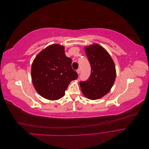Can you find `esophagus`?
<instances>
[{"label":"esophagus","instance_id":"obj_1","mask_svg":"<svg viewBox=\"0 0 149 149\" xmlns=\"http://www.w3.org/2000/svg\"><path fill=\"white\" fill-rule=\"evenodd\" d=\"M80 71H80V69H79V68H78L77 70H76V72H77V73H78V74L80 73Z\"/></svg>","mask_w":149,"mask_h":149}]
</instances>
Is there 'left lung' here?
Returning a JSON list of instances; mask_svg holds the SVG:
<instances>
[{"label": "left lung", "instance_id": "8db88e82", "mask_svg": "<svg viewBox=\"0 0 149 149\" xmlns=\"http://www.w3.org/2000/svg\"><path fill=\"white\" fill-rule=\"evenodd\" d=\"M91 68L89 78L80 81L81 89L89 100H98L110 91L115 81L116 71L114 63L106 49L94 43L84 48Z\"/></svg>", "mask_w": 149, "mask_h": 149}]
</instances>
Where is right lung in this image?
<instances>
[{
    "label": "right lung",
    "instance_id": "obj_1",
    "mask_svg": "<svg viewBox=\"0 0 149 149\" xmlns=\"http://www.w3.org/2000/svg\"><path fill=\"white\" fill-rule=\"evenodd\" d=\"M72 60L65 55V47L51 45L40 52L31 65V79L43 97L57 100L63 97L72 80L78 75L71 67Z\"/></svg>",
    "mask_w": 149,
    "mask_h": 149
}]
</instances>
